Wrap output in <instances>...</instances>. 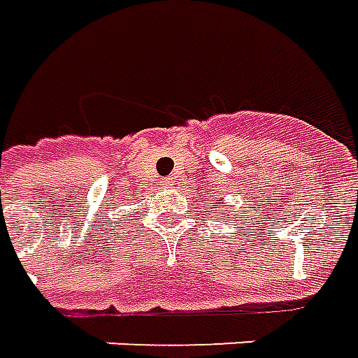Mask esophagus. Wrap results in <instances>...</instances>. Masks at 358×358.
Listing matches in <instances>:
<instances>
[{"instance_id": "esophagus-1", "label": "esophagus", "mask_w": 358, "mask_h": 358, "mask_svg": "<svg viewBox=\"0 0 358 358\" xmlns=\"http://www.w3.org/2000/svg\"><path fill=\"white\" fill-rule=\"evenodd\" d=\"M162 185H164V187H167V189H171V187L175 185V181L171 179V177H166V179H162Z\"/></svg>"}]
</instances>
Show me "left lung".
<instances>
[{"label": "left lung", "mask_w": 358, "mask_h": 358, "mask_svg": "<svg viewBox=\"0 0 358 358\" xmlns=\"http://www.w3.org/2000/svg\"><path fill=\"white\" fill-rule=\"evenodd\" d=\"M217 204H220V202H217ZM214 214H215V210H214Z\"/></svg>", "instance_id": "left-lung-1"}]
</instances>
